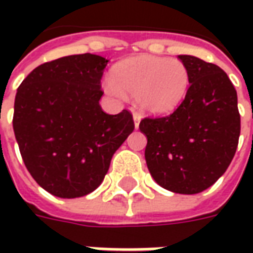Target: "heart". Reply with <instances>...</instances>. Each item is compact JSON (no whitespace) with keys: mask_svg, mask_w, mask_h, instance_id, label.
I'll return each mask as SVG.
<instances>
[{"mask_svg":"<svg viewBox=\"0 0 253 253\" xmlns=\"http://www.w3.org/2000/svg\"><path fill=\"white\" fill-rule=\"evenodd\" d=\"M168 65H169V63L167 62V61H161V69L168 67ZM172 99H173V93H172L170 90H163L159 97V105H161V107H167V105L172 101Z\"/></svg>","mask_w":253,"mask_h":253,"instance_id":"1","label":"heart"}]
</instances>
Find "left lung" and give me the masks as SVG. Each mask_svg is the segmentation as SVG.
Returning a JSON list of instances; mask_svg holds the SVG:
<instances>
[{
  "instance_id": "1",
  "label": "left lung",
  "mask_w": 253,
  "mask_h": 253,
  "mask_svg": "<svg viewBox=\"0 0 253 253\" xmlns=\"http://www.w3.org/2000/svg\"><path fill=\"white\" fill-rule=\"evenodd\" d=\"M107 63L94 54L59 58L34 69L17 88L14 137L31 176L51 195L93 192L134 128L127 111L110 115L100 107Z\"/></svg>"
}]
</instances>
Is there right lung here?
I'll return each mask as SVG.
<instances>
[{
    "mask_svg": "<svg viewBox=\"0 0 253 253\" xmlns=\"http://www.w3.org/2000/svg\"><path fill=\"white\" fill-rule=\"evenodd\" d=\"M190 88L172 114L145 118L146 165L156 183L192 195L211 187L232 163L240 137L237 93L222 69L179 55Z\"/></svg>",
    "mask_w": 253,
    "mask_h": 253,
    "instance_id": "add662e5",
    "label": "right lung"
}]
</instances>
